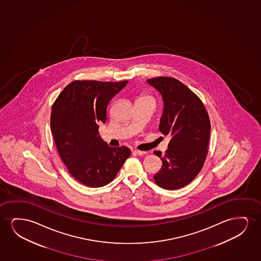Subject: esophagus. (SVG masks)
Masks as SVG:
<instances>
[{
  "mask_svg": "<svg viewBox=\"0 0 261 261\" xmlns=\"http://www.w3.org/2000/svg\"><path fill=\"white\" fill-rule=\"evenodd\" d=\"M134 153L137 154V155H139V156H142V155H144V154H146V151H143V150H134Z\"/></svg>",
  "mask_w": 261,
  "mask_h": 261,
  "instance_id": "34e87169",
  "label": "esophagus"
}]
</instances>
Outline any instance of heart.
I'll return each instance as SVG.
<instances>
[{
  "mask_svg": "<svg viewBox=\"0 0 261 261\" xmlns=\"http://www.w3.org/2000/svg\"><path fill=\"white\" fill-rule=\"evenodd\" d=\"M140 100H150V101H153V98L152 97L150 96V95H147V94H143L142 96L139 98Z\"/></svg>",
  "mask_w": 261,
  "mask_h": 261,
  "instance_id": "obj_1",
  "label": "heart"
}]
</instances>
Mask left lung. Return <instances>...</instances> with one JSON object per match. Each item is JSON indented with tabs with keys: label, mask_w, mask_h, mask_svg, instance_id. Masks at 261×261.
Wrapping results in <instances>:
<instances>
[{
	"label": "left lung",
	"mask_w": 261,
	"mask_h": 261,
	"mask_svg": "<svg viewBox=\"0 0 261 261\" xmlns=\"http://www.w3.org/2000/svg\"><path fill=\"white\" fill-rule=\"evenodd\" d=\"M157 89L164 101L159 129L170 136L162 167L154 175L158 186L166 190H176L187 186L200 173L207 154L211 121L200 98L186 85L170 76L147 79Z\"/></svg>",
	"instance_id": "1"
}]
</instances>
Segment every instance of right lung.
Here are the masks:
<instances>
[{
	"instance_id": "right-lung-1",
	"label": "right lung",
	"mask_w": 261,
	"mask_h": 261,
	"mask_svg": "<svg viewBox=\"0 0 261 261\" xmlns=\"http://www.w3.org/2000/svg\"><path fill=\"white\" fill-rule=\"evenodd\" d=\"M127 82L75 80L54 101L50 130L58 152L82 185L96 188L110 184L131 155L126 146H109L98 130V124L106 123L111 99Z\"/></svg>"
}]
</instances>
